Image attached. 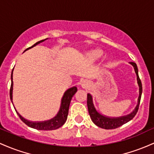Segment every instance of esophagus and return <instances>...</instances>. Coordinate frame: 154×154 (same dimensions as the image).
Returning a JSON list of instances; mask_svg holds the SVG:
<instances>
[{
  "mask_svg": "<svg viewBox=\"0 0 154 154\" xmlns=\"http://www.w3.org/2000/svg\"><path fill=\"white\" fill-rule=\"evenodd\" d=\"M81 86H82V88H86V86H88V83L86 81H82V82H81Z\"/></svg>",
  "mask_w": 154,
  "mask_h": 154,
  "instance_id": "1",
  "label": "esophagus"
}]
</instances>
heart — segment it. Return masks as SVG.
Returning <instances> with one entry per match:
<instances>
[{
	"label": "heart",
	"instance_id": "obj_1",
	"mask_svg": "<svg viewBox=\"0 0 154 154\" xmlns=\"http://www.w3.org/2000/svg\"><path fill=\"white\" fill-rule=\"evenodd\" d=\"M103 53L100 50H94V51H91L89 54V57H90L92 60H97L98 59L100 58V57L102 56Z\"/></svg>",
	"mask_w": 154,
	"mask_h": 154
}]
</instances>
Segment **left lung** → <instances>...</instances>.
<instances>
[{
	"label": "left lung",
	"instance_id": "left-lung-1",
	"mask_svg": "<svg viewBox=\"0 0 154 154\" xmlns=\"http://www.w3.org/2000/svg\"><path fill=\"white\" fill-rule=\"evenodd\" d=\"M129 64H131L133 68H134V72H135L136 75H137V84L138 86H139V97H138L137 99V104L132 112H131L130 113L126 116H122L119 117H110L108 116H105L100 113V112H98L96 110L94 103H93L92 96L89 93L87 94V107L90 118L93 122V123L97 126V127H100V128L105 129H113L118 128V127H121L123 124L127 123L129 121L132 120L134 117V116L136 115V113H137L138 108H139L141 95H142V84H141V81L140 79L139 75H138V69L137 65L134 63H129Z\"/></svg>",
	"mask_w": 154,
	"mask_h": 154
}]
</instances>
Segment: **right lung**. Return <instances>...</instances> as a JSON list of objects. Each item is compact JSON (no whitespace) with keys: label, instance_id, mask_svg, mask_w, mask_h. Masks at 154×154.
Instances as JSON below:
<instances>
[{"label":"right lung","instance_id":"right-lung-1","mask_svg":"<svg viewBox=\"0 0 154 154\" xmlns=\"http://www.w3.org/2000/svg\"><path fill=\"white\" fill-rule=\"evenodd\" d=\"M48 38L41 40V41H38V42L35 43L33 46H32L31 47L28 48L25 50L27 51V49H31V48L34 47L36 45L39 44L40 43H42L44 41L47 40ZM13 70H12L11 75V89H10V99L12 104L14 105L13 103ZM77 91V88L76 86H72L71 88H69L68 89H67L66 91L64 93L63 97L61 100V103H60V109H59L58 113H57V115L55 116L54 118L49 119L47 121H44V122H31V121L27 120L22 117L18 112L16 110L17 115L19 116L20 119L24 122L25 124H27L28 127H31V128L36 129L38 130H54V129H57L60 128V127L63 125L66 122L67 118H68V110H69V106H70V101H71L72 97H73L74 94H75V92Z\"/></svg>","mask_w":154,"mask_h":154}]
</instances>
